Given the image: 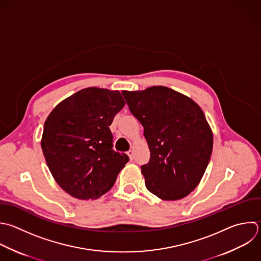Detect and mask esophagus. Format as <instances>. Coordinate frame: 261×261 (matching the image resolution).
<instances>
[{
    "label": "esophagus",
    "instance_id": "34e87169",
    "mask_svg": "<svg viewBox=\"0 0 261 261\" xmlns=\"http://www.w3.org/2000/svg\"><path fill=\"white\" fill-rule=\"evenodd\" d=\"M126 154L128 155V157H129L130 160H134V151H133V150H128V151L126 152Z\"/></svg>",
    "mask_w": 261,
    "mask_h": 261
}]
</instances>
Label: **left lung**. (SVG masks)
<instances>
[{"instance_id":"1","label":"left lung","mask_w":261,"mask_h":261,"mask_svg":"<svg viewBox=\"0 0 261 261\" xmlns=\"http://www.w3.org/2000/svg\"><path fill=\"white\" fill-rule=\"evenodd\" d=\"M122 95L149 145L150 160L141 166L146 188L162 200L185 198L200 182L212 153L213 136L202 109L166 87Z\"/></svg>"}]
</instances>
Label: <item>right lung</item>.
<instances>
[{"label": "right lung", "mask_w": 261, "mask_h": 261, "mask_svg": "<svg viewBox=\"0 0 261 261\" xmlns=\"http://www.w3.org/2000/svg\"><path fill=\"white\" fill-rule=\"evenodd\" d=\"M124 105L118 91L88 88L59 103L48 116L43 153L57 184L72 197H101L128 162L126 154L112 149L109 128Z\"/></svg>", "instance_id": "1"}]
</instances>
